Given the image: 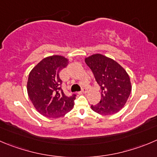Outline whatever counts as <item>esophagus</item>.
<instances>
[{"label":"esophagus","instance_id":"1","mask_svg":"<svg viewBox=\"0 0 157 157\" xmlns=\"http://www.w3.org/2000/svg\"><path fill=\"white\" fill-rule=\"evenodd\" d=\"M87 92V89L86 88H82V89L81 90V92H79L80 94H83V93H86Z\"/></svg>","mask_w":157,"mask_h":157}]
</instances>
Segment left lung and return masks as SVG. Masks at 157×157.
<instances>
[{
    "mask_svg": "<svg viewBox=\"0 0 157 157\" xmlns=\"http://www.w3.org/2000/svg\"><path fill=\"white\" fill-rule=\"evenodd\" d=\"M101 88V100L91 108L107 116L118 113L126 104L131 92V82L126 70L116 61L100 54L85 59Z\"/></svg>",
    "mask_w": 157,
    "mask_h": 157,
    "instance_id": "obj_1",
    "label": "left lung"
}]
</instances>
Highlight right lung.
Instances as JSON below:
<instances>
[{"label":"right lung","mask_w":157,"mask_h":157,"mask_svg":"<svg viewBox=\"0 0 157 157\" xmlns=\"http://www.w3.org/2000/svg\"><path fill=\"white\" fill-rule=\"evenodd\" d=\"M68 63V59L63 56L52 55L42 59L28 76V96L37 111L46 117L63 116L74 106L76 95H65L59 77L61 70Z\"/></svg>","instance_id":"obj_1"}]
</instances>
